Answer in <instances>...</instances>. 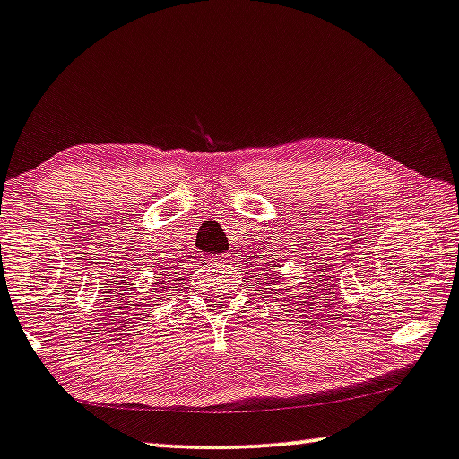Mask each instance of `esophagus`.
<instances>
[{"mask_svg":"<svg viewBox=\"0 0 459 459\" xmlns=\"http://www.w3.org/2000/svg\"><path fill=\"white\" fill-rule=\"evenodd\" d=\"M229 257L230 255H227V253H222V255H216L214 259H212V264H214V265H221V268H229Z\"/></svg>","mask_w":459,"mask_h":459,"instance_id":"obj_1","label":"esophagus"}]
</instances>
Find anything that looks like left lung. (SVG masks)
I'll return each instance as SVG.
<instances>
[{
	"mask_svg": "<svg viewBox=\"0 0 459 459\" xmlns=\"http://www.w3.org/2000/svg\"><path fill=\"white\" fill-rule=\"evenodd\" d=\"M270 268H272V265H270ZM270 276H272V273H270Z\"/></svg>",
	"mask_w": 459,
	"mask_h": 459,
	"instance_id": "8db88e82",
	"label": "left lung"
}]
</instances>
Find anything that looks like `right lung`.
<instances>
[{"mask_svg": "<svg viewBox=\"0 0 459 459\" xmlns=\"http://www.w3.org/2000/svg\"><path fill=\"white\" fill-rule=\"evenodd\" d=\"M159 276H167V273H159ZM160 282H162V280H160ZM164 282H167V280H164Z\"/></svg>", "mask_w": 459, "mask_h": 459, "instance_id": "1", "label": "right lung"}]
</instances>
